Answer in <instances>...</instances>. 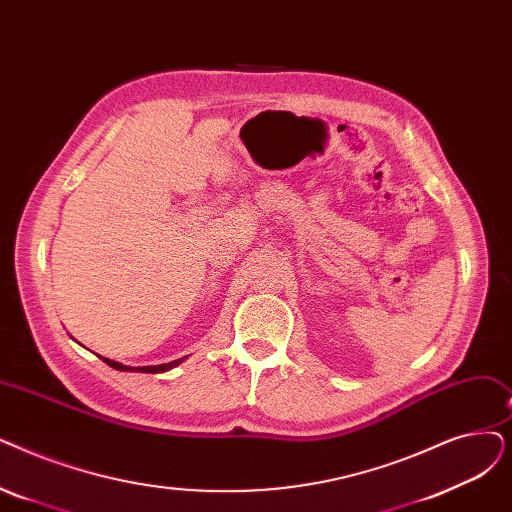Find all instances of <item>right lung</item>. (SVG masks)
<instances>
[{"instance_id":"add662e5","label":"right lung","mask_w":512,"mask_h":512,"mask_svg":"<svg viewBox=\"0 0 512 512\" xmlns=\"http://www.w3.org/2000/svg\"><path fill=\"white\" fill-rule=\"evenodd\" d=\"M110 368L115 370H121V372H165V370H171L175 366H180L184 362V358L180 360H173V362H167V364H159V366H125V364H119L115 360H108V358H102Z\"/></svg>"}]
</instances>
